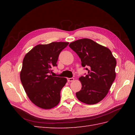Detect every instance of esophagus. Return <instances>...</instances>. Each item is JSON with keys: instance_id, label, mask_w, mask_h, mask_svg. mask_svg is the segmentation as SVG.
<instances>
[{"instance_id": "obj_1", "label": "esophagus", "mask_w": 135, "mask_h": 135, "mask_svg": "<svg viewBox=\"0 0 135 135\" xmlns=\"http://www.w3.org/2000/svg\"><path fill=\"white\" fill-rule=\"evenodd\" d=\"M68 79V81H69V82H70V81H73L74 80V78H68L67 79Z\"/></svg>"}]
</instances>
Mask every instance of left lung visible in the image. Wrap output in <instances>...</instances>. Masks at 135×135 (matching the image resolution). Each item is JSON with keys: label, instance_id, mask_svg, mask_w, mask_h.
Wrapping results in <instances>:
<instances>
[{"label": "left lung", "instance_id": "8db88e82", "mask_svg": "<svg viewBox=\"0 0 135 135\" xmlns=\"http://www.w3.org/2000/svg\"><path fill=\"white\" fill-rule=\"evenodd\" d=\"M69 47L78 55L82 66H88V74L79 78L82 87L76 93L77 99L88 105L99 103L107 95L115 80V58L108 48L90 39L75 40Z\"/></svg>", "mask_w": 135, "mask_h": 135}]
</instances>
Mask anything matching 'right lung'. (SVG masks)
<instances>
[{"instance_id":"add662e5","label":"right lung","mask_w":135,"mask_h":135,"mask_svg":"<svg viewBox=\"0 0 135 135\" xmlns=\"http://www.w3.org/2000/svg\"><path fill=\"white\" fill-rule=\"evenodd\" d=\"M68 44L62 42L38 44L24 57L20 79L28 97L40 108L51 109L60 103V91L67 79L50 74L57 65L60 52Z\"/></svg>"}]
</instances>
